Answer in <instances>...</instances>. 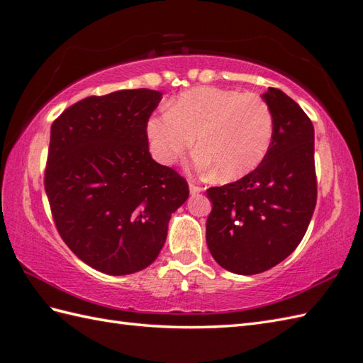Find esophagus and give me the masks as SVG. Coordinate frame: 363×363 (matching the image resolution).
<instances>
[{
  "label": "esophagus",
  "instance_id": "esophagus-1",
  "mask_svg": "<svg viewBox=\"0 0 363 363\" xmlns=\"http://www.w3.org/2000/svg\"><path fill=\"white\" fill-rule=\"evenodd\" d=\"M203 191V188H200V186H197V184H194V182H189V192L192 196H196V194H199V192H202Z\"/></svg>",
  "mask_w": 363,
  "mask_h": 363
}]
</instances>
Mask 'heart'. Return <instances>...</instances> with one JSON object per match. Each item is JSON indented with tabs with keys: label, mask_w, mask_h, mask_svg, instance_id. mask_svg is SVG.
Returning a JSON list of instances; mask_svg holds the SVG:
<instances>
[{
	"label": "heart",
	"mask_w": 363,
	"mask_h": 363,
	"mask_svg": "<svg viewBox=\"0 0 363 363\" xmlns=\"http://www.w3.org/2000/svg\"><path fill=\"white\" fill-rule=\"evenodd\" d=\"M152 155L161 164L194 144L197 166L220 182L239 180L259 166L273 140V116L259 94L199 86L169 104V111L146 123Z\"/></svg>",
	"instance_id": "1"
}]
</instances>
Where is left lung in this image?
Listing matches in <instances>:
<instances>
[{"label": "left lung", "mask_w": 363, "mask_h": 363, "mask_svg": "<svg viewBox=\"0 0 363 363\" xmlns=\"http://www.w3.org/2000/svg\"><path fill=\"white\" fill-rule=\"evenodd\" d=\"M273 116V140L262 163L242 179L209 188L213 209L206 244L216 262L256 275L284 261L301 242L317 203L313 125L278 88L262 94Z\"/></svg>", "instance_id": "8db88e82"}]
</instances>
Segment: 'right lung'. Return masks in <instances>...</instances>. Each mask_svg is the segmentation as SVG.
<instances>
[{
    "label": "right lung",
    "instance_id": "1",
    "mask_svg": "<svg viewBox=\"0 0 363 363\" xmlns=\"http://www.w3.org/2000/svg\"><path fill=\"white\" fill-rule=\"evenodd\" d=\"M163 93L90 96L51 125L45 189L59 235L79 259L130 275L157 259L186 180L150 157L146 123Z\"/></svg>",
    "mask_w": 363,
    "mask_h": 363
}]
</instances>
